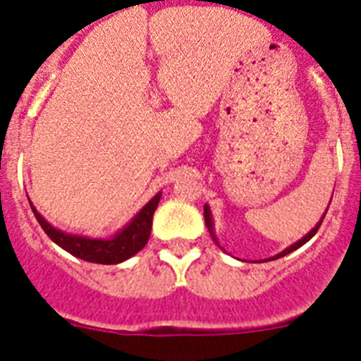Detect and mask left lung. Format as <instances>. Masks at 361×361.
I'll list each match as a JSON object with an SVG mask.
<instances>
[{
    "label": "left lung",
    "instance_id": "left-lung-1",
    "mask_svg": "<svg viewBox=\"0 0 361 361\" xmlns=\"http://www.w3.org/2000/svg\"><path fill=\"white\" fill-rule=\"evenodd\" d=\"M331 203V201H329ZM203 212H204V223H207V228H209V232H210V235H212V239H214V243H216L217 246H221L219 243H217V237H216V233H214V221H212V214H210V209H209V204H204V209H203ZM327 212V210H326ZM324 217H326V214H324L322 216V219L318 221L317 223V226H314L313 230H311V232H307V235H304L300 239V241H297L295 243V245H291L290 248H286L284 252H281V253H277V255H275V257H271V261H274V259H281V257H284V255H288V253H291V252H295V250L297 248H300L302 245H306L307 241H310L311 237L314 235V233L318 232V228H320V225H322V221H324Z\"/></svg>",
    "mask_w": 361,
    "mask_h": 361
}]
</instances>
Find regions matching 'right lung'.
<instances>
[{"mask_svg": "<svg viewBox=\"0 0 361 361\" xmlns=\"http://www.w3.org/2000/svg\"><path fill=\"white\" fill-rule=\"evenodd\" d=\"M160 197L161 192H158L145 207H142L140 212L136 214L124 228L116 232L113 237H109V239H92V237L73 235V233H66L63 230L54 228L35 210L32 201L30 207L35 219L39 221V225L47 232V235L55 245H59L61 248L66 250L68 253L82 259V261L97 262V264H118V262L128 261L129 257H133L135 253H138L147 245L152 228V214H154L158 203H160Z\"/></svg>", "mask_w": 361, "mask_h": 361, "instance_id": "obj_1", "label": "right lung"}]
</instances>
